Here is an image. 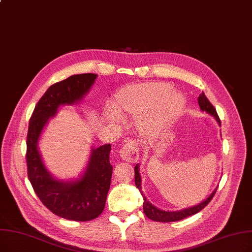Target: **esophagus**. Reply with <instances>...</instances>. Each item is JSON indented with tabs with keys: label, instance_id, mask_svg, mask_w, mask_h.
<instances>
[{
	"label": "esophagus",
	"instance_id": "esophagus-1",
	"mask_svg": "<svg viewBox=\"0 0 252 252\" xmlns=\"http://www.w3.org/2000/svg\"><path fill=\"white\" fill-rule=\"evenodd\" d=\"M119 156L122 159L128 161V162H135L139 158V148L135 140H128L126 142V144L122 147L119 151Z\"/></svg>",
	"mask_w": 252,
	"mask_h": 252
}]
</instances>
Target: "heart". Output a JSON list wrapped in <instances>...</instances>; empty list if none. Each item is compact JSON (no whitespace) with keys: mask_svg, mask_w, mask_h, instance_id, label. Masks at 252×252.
Segmentation results:
<instances>
[{"mask_svg":"<svg viewBox=\"0 0 252 252\" xmlns=\"http://www.w3.org/2000/svg\"><path fill=\"white\" fill-rule=\"evenodd\" d=\"M169 90L166 83H142L128 85L119 90L112 103V111L119 117L137 116ZM185 106L184 96L178 92H168L163 94L156 108L142 114L139 126L145 132L165 127L176 117Z\"/></svg>","mask_w":252,"mask_h":252,"instance_id":"obj_1","label":"heart"}]
</instances>
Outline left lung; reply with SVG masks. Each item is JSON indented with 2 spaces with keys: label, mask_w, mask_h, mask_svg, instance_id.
Instances as JSON below:
<instances>
[{
  "label": "left lung",
  "mask_w": 252,
  "mask_h": 252,
  "mask_svg": "<svg viewBox=\"0 0 252 252\" xmlns=\"http://www.w3.org/2000/svg\"><path fill=\"white\" fill-rule=\"evenodd\" d=\"M198 102H199V106L201 111L206 112L209 115L213 116L216 122L218 123V125H221L220 123V119L217 115V112L215 110V108L213 107V105L208 101L207 96L205 95L204 93H202L200 94V96L198 97ZM139 163H137L136 167H135V183H136V187L137 189L140 190L142 196H143V210L145 215L149 218L151 220H155V221H159V222H171V221H178L183 220V218H187L189 216H191L195 213L200 212L203 208H205L209 202L212 200V198L214 196L217 188H215V189L211 192V194H209L208 198H206L204 201H202L201 203H199L198 205H194L191 207H188V208H184V209L181 210H176V211H166V210H161L158 209V207H156L155 205H152L147 199L144 194V192L142 191V187H141V183H142V179H141V175H140V171H139Z\"/></svg>",
  "instance_id": "left-lung-1"
}]
</instances>
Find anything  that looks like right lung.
Returning a JSON list of instances; mask_svg holds the SVG:
<instances>
[{
  "instance_id": "obj_1",
  "label": "right lung",
  "mask_w": 252,
  "mask_h": 252,
  "mask_svg": "<svg viewBox=\"0 0 252 252\" xmlns=\"http://www.w3.org/2000/svg\"><path fill=\"white\" fill-rule=\"evenodd\" d=\"M96 74L72 75L54 83L38 102L30 119L27 138L29 180L38 198L48 209L64 220H92L105 208L110 189L112 166L111 144L92 147L84 171L77 178L62 180L49 172L39 150V140L48 122L56 117L61 106L74 105L90 93Z\"/></svg>"
}]
</instances>
